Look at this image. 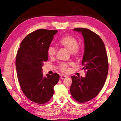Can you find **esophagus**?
I'll return each mask as SVG.
<instances>
[{"label": "esophagus", "instance_id": "obj_1", "mask_svg": "<svg viewBox=\"0 0 121 121\" xmlns=\"http://www.w3.org/2000/svg\"><path fill=\"white\" fill-rule=\"evenodd\" d=\"M66 78H67V76H65V75H61L60 76V78L61 79H64Z\"/></svg>", "mask_w": 121, "mask_h": 121}]
</instances>
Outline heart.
<instances>
[{
    "instance_id": "1",
    "label": "heart",
    "mask_w": 121,
    "mask_h": 121,
    "mask_svg": "<svg viewBox=\"0 0 121 121\" xmlns=\"http://www.w3.org/2000/svg\"><path fill=\"white\" fill-rule=\"evenodd\" d=\"M61 45L70 51L73 56H78L81 52V48L78 46V40L70 35H66L62 37L59 41ZM47 54L49 57H54L56 54V49L53 46H49L47 48ZM60 69L62 72L66 73L68 71V66L67 64L63 63L60 65Z\"/></svg>"
}]
</instances>
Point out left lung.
<instances>
[{"label": "left lung", "mask_w": 121, "mask_h": 121, "mask_svg": "<svg viewBox=\"0 0 121 121\" xmlns=\"http://www.w3.org/2000/svg\"><path fill=\"white\" fill-rule=\"evenodd\" d=\"M74 31L84 37L85 50L82 65L87 70L86 77L72 76L71 94L77 102L82 103L97 96L103 87L108 75L109 64L105 44L99 35L84 28Z\"/></svg>", "instance_id": "1"}]
</instances>
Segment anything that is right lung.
<instances>
[{"label":"right lung","mask_w":121,"mask_h":121,"mask_svg":"<svg viewBox=\"0 0 121 121\" xmlns=\"http://www.w3.org/2000/svg\"><path fill=\"white\" fill-rule=\"evenodd\" d=\"M57 30L40 29L31 32L22 40L17 51L15 65L21 90L28 99L44 104L50 101L54 93L53 88L59 75L53 73L44 76L42 66L48 60L47 48Z\"/></svg>","instance_id":"1"}]
</instances>
